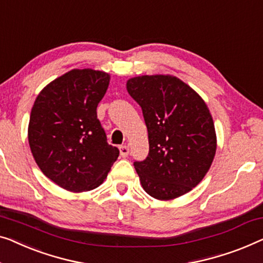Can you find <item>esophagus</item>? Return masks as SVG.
<instances>
[{"instance_id":"1","label":"esophagus","mask_w":263,"mask_h":263,"mask_svg":"<svg viewBox=\"0 0 263 263\" xmlns=\"http://www.w3.org/2000/svg\"><path fill=\"white\" fill-rule=\"evenodd\" d=\"M120 154L122 158H127L129 154V147L128 146H120Z\"/></svg>"}]
</instances>
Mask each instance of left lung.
<instances>
[{"label": "left lung", "instance_id": "8db88e82", "mask_svg": "<svg viewBox=\"0 0 263 263\" xmlns=\"http://www.w3.org/2000/svg\"><path fill=\"white\" fill-rule=\"evenodd\" d=\"M127 90L142 109L148 130V157L134 162L143 190L159 200L190 192L216 154L215 124L206 103L170 74L130 78Z\"/></svg>", "mask_w": 263, "mask_h": 263}]
</instances>
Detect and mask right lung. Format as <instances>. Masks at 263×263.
I'll list each match as a JSON object with an SVG mask.
<instances>
[{
  "label": "right lung",
  "mask_w": 263,
  "mask_h": 263,
  "mask_svg": "<svg viewBox=\"0 0 263 263\" xmlns=\"http://www.w3.org/2000/svg\"><path fill=\"white\" fill-rule=\"evenodd\" d=\"M109 82L103 71L74 68L45 86L34 102L30 151L41 172L67 191L98 187L119 158L96 111Z\"/></svg>",
  "instance_id": "1"
}]
</instances>
